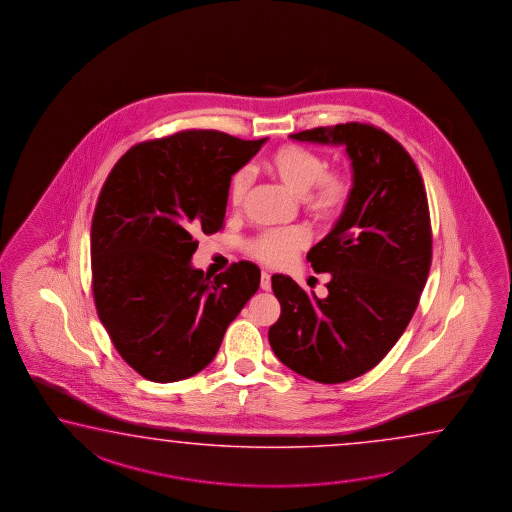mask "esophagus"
<instances>
[{
	"instance_id": "34e87169",
	"label": "esophagus",
	"mask_w": 512,
	"mask_h": 512,
	"mask_svg": "<svg viewBox=\"0 0 512 512\" xmlns=\"http://www.w3.org/2000/svg\"><path fill=\"white\" fill-rule=\"evenodd\" d=\"M261 288L264 292L272 290V275L268 272L261 273Z\"/></svg>"
}]
</instances>
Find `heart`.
<instances>
[{"label": "heart", "instance_id": "heart-1", "mask_svg": "<svg viewBox=\"0 0 512 512\" xmlns=\"http://www.w3.org/2000/svg\"><path fill=\"white\" fill-rule=\"evenodd\" d=\"M266 171L293 193L303 195L304 209L317 220L339 217L352 197V175L343 167H326L319 153L301 146L279 147L264 160ZM251 171L242 167L233 173L228 186L231 208L239 209L250 189ZM308 244L303 226L270 228L248 242L251 257L268 266H284Z\"/></svg>", "mask_w": 512, "mask_h": 512}]
</instances>
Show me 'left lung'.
Masks as SVG:
<instances>
[{
    "instance_id": "1",
    "label": "left lung",
    "mask_w": 512,
    "mask_h": 512,
    "mask_svg": "<svg viewBox=\"0 0 512 512\" xmlns=\"http://www.w3.org/2000/svg\"><path fill=\"white\" fill-rule=\"evenodd\" d=\"M290 138L345 146L354 189L334 230L306 255L315 272L330 273L328 295L273 275L281 317L268 339L299 376L345 383L390 352L418 308L432 262L427 191L405 147L383 129L348 122Z\"/></svg>"
}]
</instances>
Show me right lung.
<instances>
[{
  "label": "right lung",
  "mask_w": 512,
  "mask_h": 512,
  "mask_svg": "<svg viewBox=\"0 0 512 512\" xmlns=\"http://www.w3.org/2000/svg\"><path fill=\"white\" fill-rule=\"evenodd\" d=\"M266 140L180 131L131 147L105 180L91 226L94 304L118 354L149 381L206 368L259 290L253 262L209 279L191 257L197 235L222 230L230 178Z\"/></svg>",
  "instance_id": "obj_1"
}]
</instances>
